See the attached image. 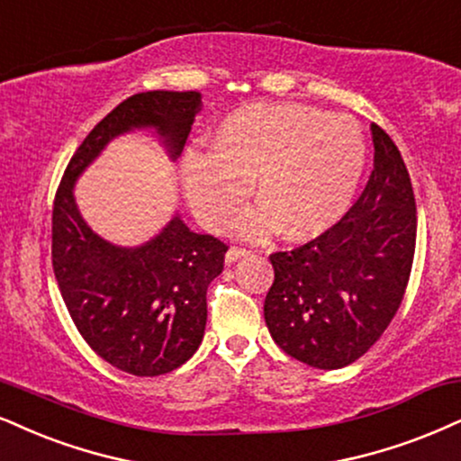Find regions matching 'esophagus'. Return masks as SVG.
Here are the masks:
<instances>
[{
    "label": "esophagus",
    "instance_id": "esophagus-1",
    "mask_svg": "<svg viewBox=\"0 0 461 461\" xmlns=\"http://www.w3.org/2000/svg\"><path fill=\"white\" fill-rule=\"evenodd\" d=\"M249 254V249H246V248H240V246H232L229 252H226V263H237V260L240 258H243V257H248Z\"/></svg>",
    "mask_w": 461,
    "mask_h": 461
}]
</instances>
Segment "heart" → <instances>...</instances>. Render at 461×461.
I'll return each mask as SVG.
<instances>
[{"label": "heart", "instance_id": "obj_1", "mask_svg": "<svg viewBox=\"0 0 461 461\" xmlns=\"http://www.w3.org/2000/svg\"><path fill=\"white\" fill-rule=\"evenodd\" d=\"M366 168V139L348 115L301 104H252L212 136L209 153L184 160L185 196L198 220L220 230L246 201L249 181L260 207L240 230L263 237L276 226L293 241L322 235L348 212Z\"/></svg>", "mask_w": 461, "mask_h": 461}]
</instances>
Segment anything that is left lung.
Segmentation results:
<instances>
[{"label": "left lung", "mask_w": 461, "mask_h": 461, "mask_svg": "<svg viewBox=\"0 0 461 461\" xmlns=\"http://www.w3.org/2000/svg\"><path fill=\"white\" fill-rule=\"evenodd\" d=\"M374 168L366 190L331 229L269 254L274 284L265 322L293 359L318 369L350 366L393 321L411 280L417 203L400 149L369 126Z\"/></svg>", "instance_id": "8db88e82"}]
</instances>
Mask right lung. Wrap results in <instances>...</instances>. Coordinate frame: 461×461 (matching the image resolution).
I'll use <instances>...</instances> for the list:
<instances>
[{"instance_id":"obj_1","label":"right lung","mask_w":461,"mask_h":461,"mask_svg":"<svg viewBox=\"0 0 461 461\" xmlns=\"http://www.w3.org/2000/svg\"><path fill=\"white\" fill-rule=\"evenodd\" d=\"M203 106L198 92L130 95L74 151L53 203L50 258L72 322L95 355L132 376H160L194 355L207 325V286L229 246L175 218L156 240L128 249L94 235L77 212L72 185L113 136L156 126L177 156Z\"/></svg>"}]
</instances>
